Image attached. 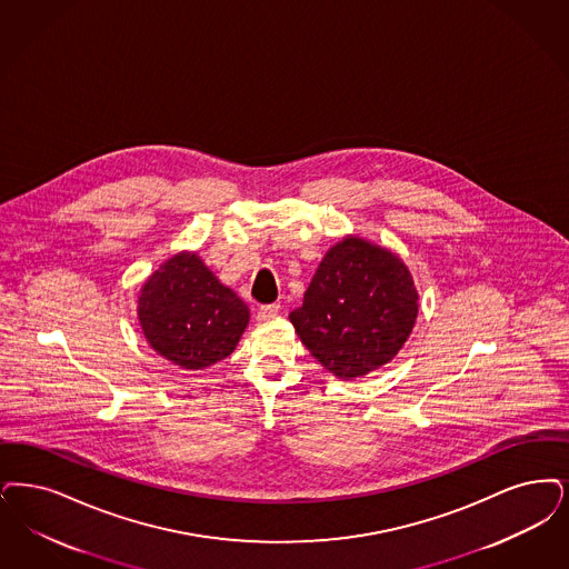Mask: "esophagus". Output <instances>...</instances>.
<instances>
[{"label": "esophagus", "instance_id": "esophagus-1", "mask_svg": "<svg viewBox=\"0 0 569 569\" xmlns=\"http://www.w3.org/2000/svg\"><path fill=\"white\" fill-rule=\"evenodd\" d=\"M279 309H281V307H279L277 302H273V305H260V307H258V319L264 321V319L274 318V316L279 313Z\"/></svg>", "mask_w": 569, "mask_h": 569}]
</instances>
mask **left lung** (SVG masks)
<instances>
[{
	"label": "left lung",
	"mask_w": 569,
	"mask_h": 569,
	"mask_svg": "<svg viewBox=\"0 0 569 569\" xmlns=\"http://www.w3.org/2000/svg\"><path fill=\"white\" fill-rule=\"evenodd\" d=\"M417 290L391 251L349 237L328 251L290 313L311 356L341 379L387 365L409 339Z\"/></svg>",
	"instance_id": "obj_1"
}]
</instances>
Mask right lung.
<instances>
[{
  "instance_id": "1",
  "label": "right lung",
  "mask_w": 569,
  "mask_h": 569,
  "mask_svg": "<svg viewBox=\"0 0 569 569\" xmlns=\"http://www.w3.org/2000/svg\"><path fill=\"white\" fill-rule=\"evenodd\" d=\"M248 319V305L222 286L197 253L167 260L139 296L146 339L162 358L188 370L228 358Z\"/></svg>"
}]
</instances>
